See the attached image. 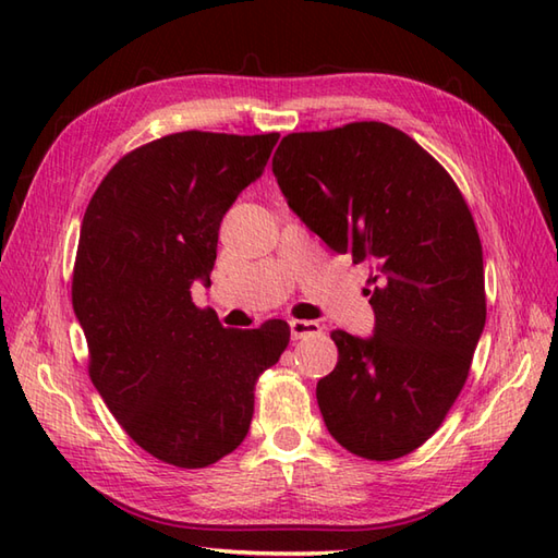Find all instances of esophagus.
Here are the masks:
<instances>
[{"label":"esophagus","instance_id":"esophagus-1","mask_svg":"<svg viewBox=\"0 0 558 558\" xmlns=\"http://www.w3.org/2000/svg\"><path fill=\"white\" fill-rule=\"evenodd\" d=\"M290 333L294 340L316 338V336H322V326H318L316 322H300V318H294V322H290Z\"/></svg>","mask_w":558,"mask_h":558}]
</instances>
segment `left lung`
Listing matches in <instances>:
<instances>
[{"instance_id":"8db88e82","label":"left lung","mask_w":558,"mask_h":558,"mask_svg":"<svg viewBox=\"0 0 558 558\" xmlns=\"http://www.w3.org/2000/svg\"><path fill=\"white\" fill-rule=\"evenodd\" d=\"M272 174L306 228L372 264L374 336L333 330L338 364L316 386L328 432L366 460L408 456L453 408L487 322L465 198L417 141L384 122L288 134Z\"/></svg>"}]
</instances>
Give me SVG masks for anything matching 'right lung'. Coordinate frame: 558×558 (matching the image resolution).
Instances as JSON below:
<instances>
[{
  "mask_svg": "<svg viewBox=\"0 0 558 558\" xmlns=\"http://www.w3.org/2000/svg\"><path fill=\"white\" fill-rule=\"evenodd\" d=\"M280 134L180 132L126 153L81 222L71 302L88 374L134 441L177 468H208L244 441L258 376L290 326L222 328L192 302L210 286L222 216L264 172Z\"/></svg>",
  "mask_w": 558,
  "mask_h": 558,
  "instance_id": "obj_1",
  "label": "right lung"
}]
</instances>
